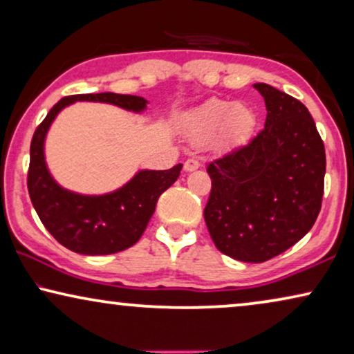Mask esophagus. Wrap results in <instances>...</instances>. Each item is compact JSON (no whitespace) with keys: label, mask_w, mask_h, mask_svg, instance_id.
I'll list each match as a JSON object with an SVG mask.
<instances>
[{"label":"esophagus","mask_w":354,"mask_h":354,"mask_svg":"<svg viewBox=\"0 0 354 354\" xmlns=\"http://www.w3.org/2000/svg\"><path fill=\"white\" fill-rule=\"evenodd\" d=\"M198 167H200V161H198V159H195V158H190V159H187L185 164H183V169H185L187 172L196 171Z\"/></svg>","instance_id":"34e87169"}]
</instances>
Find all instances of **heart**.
<instances>
[{"label":"heart","mask_w":354,"mask_h":354,"mask_svg":"<svg viewBox=\"0 0 354 354\" xmlns=\"http://www.w3.org/2000/svg\"><path fill=\"white\" fill-rule=\"evenodd\" d=\"M256 127V115L248 106L212 98L198 106L183 122L187 138L195 145L212 142L217 148L245 143Z\"/></svg>","instance_id":"b5f03b06"}]
</instances>
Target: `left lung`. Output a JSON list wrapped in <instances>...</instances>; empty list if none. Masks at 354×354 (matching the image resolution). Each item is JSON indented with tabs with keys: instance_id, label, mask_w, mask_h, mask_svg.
Masks as SVG:
<instances>
[{
	"instance_id": "obj_1",
	"label": "left lung",
	"mask_w": 354,
	"mask_h": 354,
	"mask_svg": "<svg viewBox=\"0 0 354 354\" xmlns=\"http://www.w3.org/2000/svg\"><path fill=\"white\" fill-rule=\"evenodd\" d=\"M268 118L248 145L207 166L205 221L217 250L264 263L303 239L322 205L326 148L306 106L268 84H254Z\"/></svg>"
}]
</instances>
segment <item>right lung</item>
Instances as JSON below:
<instances>
[{
  "label": "right lung",
  "mask_w": 354,
  "mask_h": 354,
  "mask_svg": "<svg viewBox=\"0 0 354 354\" xmlns=\"http://www.w3.org/2000/svg\"><path fill=\"white\" fill-rule=\"evenodd\" d=\"M75 101H98L142 113V96L86 93L66 96L53 106L38 125L30 143L27 187L32 205L46 230L67 250L79 254H113L137 243L151 219L158 198L180 176L182 164L167 171H140L119 190L106 195H79L51 177L45 161L48 129L66 106Z\"/></svg>",
  "instance_id": "1"
}]
</instances>
